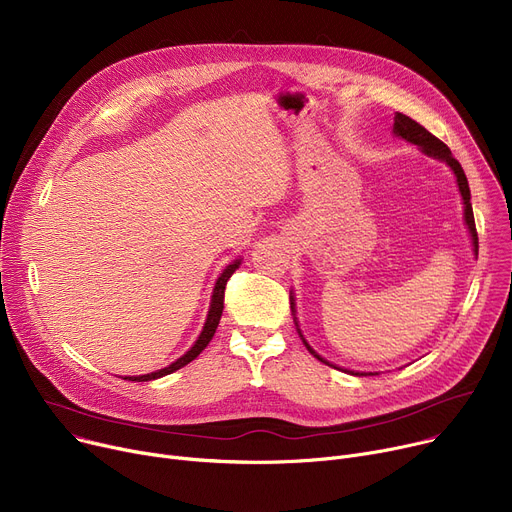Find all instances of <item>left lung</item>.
I'll return each mask as SVG.
<instances>
[{
  "instance_id": "obj_1",
  "label": "left lung",
  "mask_w": 512,
  "mask_h": 512,
  "mask_svg": "<svg viewBox=\"0 0 512 512\" xmlns=\"http://www.w3.org/2000/svg\"><path fill=\"white\" fill-rule=\"evenodd\" d=\"M394 132H396L398 136L406 138L408 143H414V145L421 147L427 155H431V157H435V159H443V161L453 169V173H455V177H457V185H459V192H461L463 204H466V224H468V228H470V235H472V241H474V249H476V255H478V230H476V222H474V210H472V204H470V198H472V196H470V185H468V177H466V173H463L459 161L451 155L449 147H447L443 141H439V138L433 136L425 126L414 122V120L408 118L406 114H400V112L396 114V118H394ZM304 345L308 347L306 341H304ZM308 351H310L316 359H320L322 363L331 365L329 361H324L320 355H316L310 347H308ZM355 376H359V374H355ZM361 376H365V374H361Z\"/></svg>"
}]
</instances>
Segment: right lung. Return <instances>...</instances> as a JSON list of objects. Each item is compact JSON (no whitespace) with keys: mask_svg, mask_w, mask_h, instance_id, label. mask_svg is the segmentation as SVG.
I'll return each mask as SVG.
<instances>
[{"mask_svg":"<svg viewBox=\"0 0 512 512\" xmlns=\"http://www.w3.org/2000/svg\"><path fill=\"white\" fill-rule=\"evenodd\" d=\"M237 267H239V261L228 265V267L222 271V275L218 277V282H216V286H214V296H212L210 312H208V318H206V324H204V331H202V335L198 337L196 345H194L188 353H185L183 357H179L175 363H171L169 367H165V369L153 371V374H147V376H134V378H124V380H130V382H149V380H157V378H163V376H167V374H173L175 369H179V367H183V365H188L190 361H194V359L206 349V345L212 341V337H214V333H216V327H218L220 316H222V308H224V290H226V282L230 280V275L237 271Z\"/></svg>","mask_w":512,"mask_h":512,"instance_id":"right-lung-1","label":"right lung"}]
</instances>
